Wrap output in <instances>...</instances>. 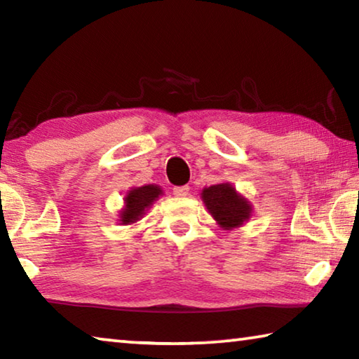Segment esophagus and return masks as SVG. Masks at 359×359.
I'll return each instance as SVG.
<instances>
[{
    "instance_id": "1",
    "label": "esophagus",
    "mask_w": 359,
    "mask_h": 359,
    "mask_svg": "<svg viewBox=\"0 0 359 359\" xmlns=\"http://www.w3.org/2000/svg\"><path fill=\"white\" fill-rule=\"evenodd\" d=\"M174 194L175 196H187L188 193H190V187L184 185V187H174Z\"/></svg>"
}]
</instances>
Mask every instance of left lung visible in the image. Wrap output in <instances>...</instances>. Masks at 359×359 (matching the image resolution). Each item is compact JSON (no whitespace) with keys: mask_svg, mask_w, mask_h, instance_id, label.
<instances>
[{"mask_svg":"<svg viewBox=\"0 0 359 359\" xmlns=\"http://www.w3.org/2000/svg\"><path fill=\"white\" fill-rule=\"evenodd\" d=\"M201 199L222 229L241 228L253 215L252 203L229 182L203 188Z\"/></svg>","mask_w":359,"mask_h":359,"instance_id":"8db88e82","label":"left lung"}]
</instances>
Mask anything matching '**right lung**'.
I'll list each match as a JSON object with an SVG mask.
<instances>
[{
  "mask_svg": "<svg viewBox=\"0 0 359 359\" xmlns=\"http://www.w3.org/2000/svg\"><path fill=\"white\" fill-rule=\"evenodd\" d=\"M160 196H163V188L155 184L130 188L123 198V208L118 210L117 222L120 224L139 222Z\"/></svg>",
  "mask_w": 359,
  "mask_h": 359,
  "instance_id": "1",
  "label": "right lung"
}]
</instances>
